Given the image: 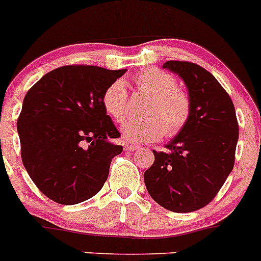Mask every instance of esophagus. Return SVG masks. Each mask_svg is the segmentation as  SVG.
<instances>
[{"label":"esophagus","mask_w":261,"mask_h":261,"mask_svg":"<svg viewBox=\"0 0 261 261\" xmlns=\"http://www.w3.org/2000/svg\"><path fill=\"white\" fill-rule=\"evenodd\" d=\"M139 146L138 145H133V144H125V150L127 151H134V150H138Z\"/></svg>","instance_id":"34e87169"}]
</instances>
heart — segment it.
I'll return each instance as SVG.
<instances>
[{"mask_svg": "<svg viewBox=\"0 0 261 261\" xmlns=\"http://www.w3.org/2000/svg\"><path fill=\"white\" fill-rule=\"evenodd\" d=\"M136 87L151 96L145 110L147 118H130L121 127L122 138L128 143H149L163 135H178L192 112V99L186 89L177 86L170 73L159 68H147L134 77ZM102 105L116 122H122L128 111V92L125 82L116 80L102 94Z\"/></svg>", "mask_w": 261, "mask_h": 261, "instance_id": "1", "label": "heart"}]
</instances>
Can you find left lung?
Instances as JSON below:
<instances>
[{"instance_id":"left-lung-1","label":"left lung","mask_w":261,"mask_h":261,"mask_svg":"<svg viewBox=\"0 0 261 261\" xmlns=\"http://www.w3.org/2000/svg\"><path fill=\"white\" fill-rule=\"evenodd\" d=\"M186 82L192 112L183 130L154 152L144 174L151 198L169 211L193 212L210 203L235 164L239 123L232 99L215 77L191 62L163 65Z\"/></svg>"}]
</instances>
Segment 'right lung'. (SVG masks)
Wrapping results in <instances>:
<instances>
[{
    "label": "right lung",
    "mask_w": 261,
    "mask_h": 261,
    "mask_svg": "<svg viewBox=\"0 0 261 261\" xmlns=\"http://www.w3.org/2000/svg\"><path fill=\"white\" fill-rule=\"evenodd\" d=\"M126 69L65 65L46 73L26 93L17 118L21 159L39 191L60 204L96 196L122 146L102 105L109 84Z\"/></svg>",
    "instance_id": "1"
}]
</instances>
